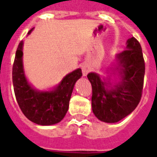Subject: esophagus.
I'll list each match as a JSON object with an SVG mask.
<instances>
[{"label":"esophagus","instance_id":"1","mask_svg":"<svg viewBox=\"0 0 157 157\" xmlns=\"http://www.w3.org/2000/svg\"><path fill=\"white\" fill-rule=\"evenodd\" d=\"M89 71H90V69H89L88 67H82L83 75H84V76L86 75L89 73Z\"/></svg>","mask_w":157,"mask_h":157}]
</instances>
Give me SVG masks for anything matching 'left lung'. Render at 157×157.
<instances>
[{
	"label": "left lung",
	"instance_id": "left-lung-1",
	"mask_svg": "<svg viewBox=\"0 0 157 157\" xmlns=\"http://www.w3.org/2000/svg\"><path fill=\"white\" fill-rule=\"evenodd\" d=\"M127 48L116 56L121 82L114 88H107L109 83L96 73L87 75L92 86L93 112L105 123H116L125 118L141 101L145 70L142 49L134 37L127 40Z\"/></svg>",
	"mask_w": 157,
	"mask_h": 157
}]
</instances>
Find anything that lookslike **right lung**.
Returning <instances> with one entry per match:
<instances>
[{
    "mask_svg": "<svg viewBox=\"0 0 157 157\" xmlns=\"http://www.w3.org/2000/svg\"><path fill=\"white\" fill-rule=\"evenodd\" d=\"M23 44L21 41L18 45L12 67V82L18 105L24 116L33 123L42 126L56 124L63 120L68 110L73 88L82 75V70L78 68L65 76L54 90H35L28 84L23 72Z\"/></svg>",
    "mask_w": 157,
    "mask_h": 157,
    "instance_id": "obj_1",
    "label": "right lung"
}]
</instances>
